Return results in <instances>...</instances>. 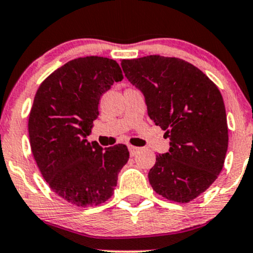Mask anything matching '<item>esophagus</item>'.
<instances>
[{
    "instance_id": "1",
    "label": "esophagus",
    "mask_w": 253,
    "mask_h": 253,
    "mask_svg": "<svg viewBox=\"0 0 253 253\" xmlns=\"http://www.w3.org/2000/svg\"><path fill=\"white\" fill-rule=\"evenodd\" d=\"M128 150H129L130 156H135L136 153H138L139 151H140V149H139V147L133 146V145H129V146H128Z\"/></svg>"
}]
</instances>
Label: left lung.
Masks as SVG:
<instances>
[{
	"mask_svg": "<svg viewBox=\"0 0 253 253\" xmlns=\"http://www.w3.org/2000/svg\"><path fill=\"white\" fill-rule=\"evenodd\" d=\"M125 76L143 91L147 114L170 139L149 172L153 190L187 203L205 193L221 172L228 127L221 92L193 64L175 57L123 59Z\"/></svg>",
	"mask_w": 253,
	"mask_h": 253,
	"instance_id": "obj_1",
	"label": "left lung"
}]
</instances>
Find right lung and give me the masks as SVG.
<instances>
[{"label": "right lung", "instance_id": "right-lung-1", "mask_svg": "<svg viewBox=\"0 0 253 253\" xmlns=\"http://www.w3.org/2000/svg\"><path fill=\"white\" fill-rule=\"evenodd\" d=\"M124 80L115 60L90 56L64 64L38 88L28 119L32 153L50 188L65 201L97 206L110 199L129 158L126 145L89 143L98 101Z\"/></svg>", "mask_w": 253, "mask_h": 253}]
</instances>
